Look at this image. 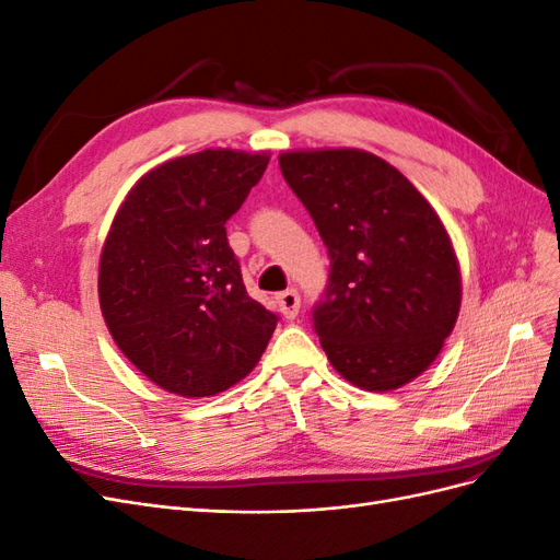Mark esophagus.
Returning <instances> with one entry per match:
<instances>
[{"label": "esophagus", "instance_id": "1", "mask_svg": "<svg viewBox=\"0 0 560 560\" xmlns=\"http://www.w3.org/2000/svg\"><path fill=\"white\" fill-rule=\"evenodd\" d=\"M276 301H278V306H280V311H282V315H284L287 319H294V317H296L299 306H301V299H299V292H296V290L280 292V294L276 296Z\"/></svg>", "mask_w": 560, "mask_h": 560}]
</instances>
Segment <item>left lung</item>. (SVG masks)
<instances>
[{"instance_id": "left-lung-1", "label": "left lung", "mask_w": 560, "mask_h": 560, "mask_svg": "<svg viewBox=\"0 0 560 560\" xmlns=\"http://www.w3.org/2000/svg\"><path fill=\"white\" fill-rule=\"evenodd\" d=\"M278 161L331 259L313 311L331 366L369 393L418 378L463 301L444 222L395 165L364 149H296Z\"/></svg>"}]
</instances>
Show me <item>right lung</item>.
I'll use <instances>...</instances> for the list:
<instances>
[{
    "mask_svg": "<svg viewBox=\"0 0 560 560\" xmlns=\"http://www.w3.org/2000/svg\"><path fill=\"white\" fill-rule=\"evenodd\" d=\"M270 154L206 149L135 182L100 254L105 325L142 374L186 399L212 397L257 366L278 317L247 296L226 222Z\"/></svg>",
    "mask_w": 560,
    "mask_h": 560,
    "instance_id": "1",
    "label": "right lung"
}]
</instances>
